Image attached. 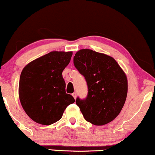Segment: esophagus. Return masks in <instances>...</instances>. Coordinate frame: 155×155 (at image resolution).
I'll return each instance as SVG.
<instances>
[{"label": "esophagus", "mask_w": 155, "mask_h": 155, "mask_svg": "<svg viewBox=\"0 0 155 155\" xmlns=\"http://www.w3.org/2000/svg\"><path fill=\"white\" fill-rule=\"evenodd\" d=\"M72 96H73L74 99H76V93H73V94H72Z\"/></svg>", "instance_id": "obj_1"}]
</instances>
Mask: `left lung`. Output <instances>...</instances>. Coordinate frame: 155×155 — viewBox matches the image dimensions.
<instances>
[{"mask_svg": "<svg viewBox=\"0 0 155 155\" xmlns=\"http://www.w3.org/2000/svg\"><path fill=\"white\" fill-rule=\"evenodd\" d=\"M74 64L88 86L87 97L76 100L84 119L97 126L111 122L119 114L127 99L124 71L114 58L91 49L76 52Z\"/></svg>", "mask_w": 155, "mask_h": 155, "instance_id": "obj_1", "label": "left lung"}]
</instances>
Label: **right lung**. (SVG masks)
Returning <instances> with one entry per match:
<instances>
[{
	"label": "right lung",
	"mask_w": 155,
	"mask_h": 155,
	"mask_svg": "<svg viewBox=\"0 0 155 155\" xmlns=\"http://www.w3.org/2000/svg\"><path fill=\"white\" fill-rule=\"evenodd\" d=\"M72 51H54L27 64L21 74L18 95L25 112L35 122L50 125L61 119L75 99L66 93L62 72Z\"/></svg>",
	"instance_id": "right-lung-1"
}]
</instances>
